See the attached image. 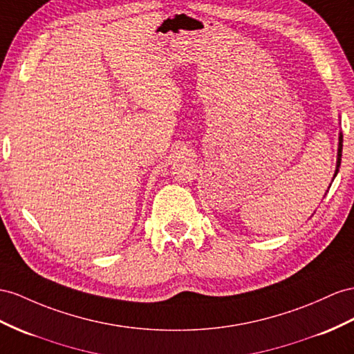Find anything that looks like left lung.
<instances>
[{
  "label": "left lung",
  "instance_id": "8db88e82",
  "mask_svg": "<svg viewBox=\"0 0 354 354\" xmlns=\"http://www.w3.org/2000/svg\"><path fill=\"white\" fill-rule=\"evenodd\" d=\"M341 156H342V134L339 133V143H338V160H337V170H335V176L338 174V169L341 165Z\"/></svg>",
  "mask_w": 354,
  "mask_h": 354
}]
</instances>
